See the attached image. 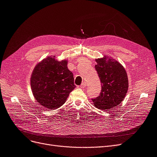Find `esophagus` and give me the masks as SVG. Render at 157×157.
I'll list each match as a JSON object with an SVG mask.
<instances>
[{"mask_svg":"<svg viewBox=\"0 0 157 157\" xmlns=\"http://www.w3.org/2000/svg\"><path fill=\"white\" fill-rule=\"evenodd\" d=\"M86 84L85 83V82H83L81 85H80V88H86Z\"/></svg>","mask_w":157,"mask_h":157,"instance_id":"obj_1","label":"esophagus"}]
</instances>
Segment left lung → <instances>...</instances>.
I'll return each mask as SVG.
<instances>
[{
	"label": "left lung",
	"mask_w": 157,
	"mask_h": 157,
	"mask_svg": "<svg viewBox=\"0 0 157 157\" xmlns=\"http://www.w3.org/2000/svg\"><path fill=\"white\" fill-rule=\"evenodd\" d=\"M95 69L101 83L100 95L92 99L93 105L101 110L110 111L121 104L128 89L126 70L117 61L104 56L96 59Z\"/></svg>",
	"instance_id": "1"
}]
</instances>
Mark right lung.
<instances>
[{"label": "right lung", "instance_id": "obj_1", "mask_svg": "<svg viewBox=\"0 0 157 157\" xmlns=\"http://www.w3.org/2000/svg\"><path fill=\"white\" fill-rule=\"evenodd\" d=\"M31 87L36 101L44 108L56 109L62 105L76 87L67 61H58L54 56L44 59L33 70Z\"/></svg>", "mask_w": 157, "mask_h": 157}]
</instances>
